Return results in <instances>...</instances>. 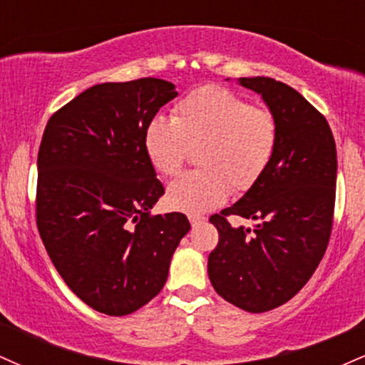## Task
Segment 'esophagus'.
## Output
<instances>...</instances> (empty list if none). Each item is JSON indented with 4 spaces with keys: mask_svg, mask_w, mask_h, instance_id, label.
I'll list each match as a JSON object with an SVG mask.
<instances>
[{
    "mask_svg": "<svg viewBox=\"0 0 365 365\" xmlns=\"http://www.w3.org/2000/svg\"><path fill=\"white\" fill-rule=\"evenodd\" d=\"M188 220H190L192 226H197V225L204 223V221H206V217H204V216H199V215H188Z\"/></svg>",
    "mask_w": 365,
    "mask_h": 365,
    "instance_id": "esophagus-1",
    "label": "esophagus"
}]
</instances>
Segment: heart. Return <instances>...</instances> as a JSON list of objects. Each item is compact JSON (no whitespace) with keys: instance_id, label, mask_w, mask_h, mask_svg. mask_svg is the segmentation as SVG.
<instances>
[{"instance_id":"1","label":"heart","mask_w":365,"mask_h":365,"mask_svg":"<svg viewBox=\"0 0 365 365\" xmlns=\"http://www.w3.org/2000/svg\"><path fill=\"white\" fill-rule=\"evenodd\" d=\"M278 120L220 86L192 91L175 104L171 120L156 116L144 130V153L159 177H175L195 150L199 170L168 187L166 202L200 215L225 202L230 188L250 190L266 173L278 145Z\"/></svg>"}]
</instances>
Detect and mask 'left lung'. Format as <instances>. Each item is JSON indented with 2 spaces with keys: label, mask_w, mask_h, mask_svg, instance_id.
<instances>
[{
  "label": "left lung",
  "mask_w": 365,
  "mask_h": 365,
  "mask_svg": "<svg viewBox=\"0 0 365 365\" xmlns=\"http://www.w3.org/2000/svg\"><path fill=\"white\" fill-rule=\"evenodd\" d=\"M278 120L271 165L238 202L209 217L220 233L207 273L217 295L247 312L295 297L328 247L336 197V145L324 115L300 92L269 77H242ZM230 215L255 219L233 229Z\"/></svg>",
  "instance_id": "1"
}]
</instances>
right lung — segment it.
<instances>
[{"instance_id":"add662e5","label":"right lung","mask_w":365,"mask_h":365,"mask_svg":"<svg viewBox=\"0 0 365 365\" xmlns=\"http://www.w3.org/2000/svg\"><path fill=\"white\" fill-rule=\"evenodd\" d=\"M177 94L153 77L99 83L53 113L44 128L41 240L70 290L108 316L139 311L161 292L190 230L182 212L150 215L165 187L144 153L145 127Z\"/></svg>"}]
</instances>
